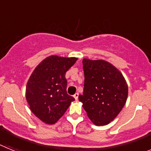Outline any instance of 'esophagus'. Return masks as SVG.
<instances>
[{
	"instance_id": "esophagus-1",
	"label": "esophagus",
	"mask_w": 151,
	"mask_h": 151,
	"mask_svg": "<svg viewBox=\"0 0 151 151\" xmlns=\"http://www.w3.org/2000/svg\"><path fill=\"white\" fill-rule=\"evenodd\" d=\"M73 97H74V98L76 100H78V93H76V94H75L74 95H73Z\"/></svg>"
}]
</instances>
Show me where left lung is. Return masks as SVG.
Here are the masks:
<instances>
[{
  "label": "left lung",
  "instance_id": "8db88e82",
  "mask_svg": "<svg viewBox=\"0 0 151 151\" xmlns=\"http://www.w3.org/2000/svg\"><path fill=\"white\" fill-rule=\"evenodd\" d=\"M82 63L85 84L78 100L94 125H108L126 103L127 82L122 73L107 61L84 58Z\"/></svg>",
  "mask_w": 151,
  "mask_h": 151
}]
</instances>
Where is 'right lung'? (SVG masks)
Segmentation results:
<instances>
[{
  "mask_svg": "<svg viewBox=\"0 0 151 151\" xmlns=\"http://www.w3.org/2000/svg\"><path fill=\"white\" fill-rule=\"evenodd\" d=\"M77 60L76 57L49 56L36 66L28 80V104L34 115L45 124L56 123L75 101L66 92L65 74Z\"/></svg>",
  "mask_w": 151,
  "mask_h": 151,
  "instance_id": "1",
  "label": "right lung"
}]
</instances>
